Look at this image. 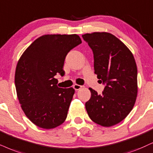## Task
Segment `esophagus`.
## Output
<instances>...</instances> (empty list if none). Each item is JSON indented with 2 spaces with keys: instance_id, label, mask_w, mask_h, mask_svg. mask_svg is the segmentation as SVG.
I'll return each instance as SVG.
<instances>
[{
  "instance_id": "obj_1",
  "label": "esophagus",
  "mask_w": 153,
  "mask_h": 153,
  "mask_svg": "<svg viewBox=\"0 0 153 153\" xmlns=\"http://www.w3.org/2000/svg\"><path fill=\"white\" fill-rule=\"evenodd\" d=\"M82 88V86L80 85H77V84H75L74 85H73V88L75 89V90H80V89Z\"/></svg>"
}]
</instances>
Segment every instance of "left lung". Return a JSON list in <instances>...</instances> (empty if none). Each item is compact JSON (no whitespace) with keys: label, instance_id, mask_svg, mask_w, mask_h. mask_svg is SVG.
Listing matches in <instances>:
<instances>
[{"label":"left lung","instance_id":"left-lung-1","mask_svg":"<svg viewBox=\"0 0 153 153\" xmlns=\"http://www.w3.org/2000/svg\"><path fill=\"white\" fill-rule=\"evenodd\" d=\"M82 36L93 52L94 73L105 85L101 94L90 88L87 112L94 123L111 126L124 119L134 106L138 92L136 61L127 46L113 34L94 32Z\"/></svg>","mask_w":153,"mask_h":153}]
</instances>
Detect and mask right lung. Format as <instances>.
<instances>
[{
    "instance_id": "right-lung-1",
    "label": "right lung",
    "mask_w": 153,
    "mask_h": 153,
    "mask_svg": "<svg viewBox=\"0 0 153 153\" xmlns=\"http://www.w3.org/2000/svg\"><path fill=\"white\" fill-rule=\"evenodd\" d=\"M81 43L77 34H46L36 39L17 63V97L27 117L40 128H56L66 119L75 90L58 88L54 76L64 75L68 53Z\"/></svg>"
}]
</instances>
